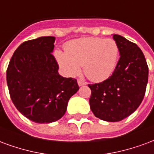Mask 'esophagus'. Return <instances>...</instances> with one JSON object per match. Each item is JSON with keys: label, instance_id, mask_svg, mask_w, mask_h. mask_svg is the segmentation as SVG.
<instances>
[{"label": "esophagus", "instance_id": "obj_1", "mask_svg": "<svg viewBox=\"0 0 154 154\" xmlns=\"http://www.w3.org/2000/svg\"><path fill=\"white\" fill-rule=\"evenodd\" d=\"M78 85H79V86H83V85H86V82L83 81V80H81V79H79Z\"/></svg>", "mask_w": 154, "mask_h": 154}]
</instances>
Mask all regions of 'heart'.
I'll return each instance as SVG.
<instances>
[{"instance_id": "obj_1", "label": "heart", "mask_w": 154, "mask_h": 154, "mask_svg": "<svg viewBox=\"0 0 154 154\" xmlns=\"http://www.w3.org/2000/svg\"><path fill=\"white\" fill-rule=\"evenodd\" d=\"M120 55L117 42L112 38H83L67 42L65 52H54L64 75L74 77L80 71L90 80L99 82L109 78L115 71Z\"/></svg>"}]
</instances>
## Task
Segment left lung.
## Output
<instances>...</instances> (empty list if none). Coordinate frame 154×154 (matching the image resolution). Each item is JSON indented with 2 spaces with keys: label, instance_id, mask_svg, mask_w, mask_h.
Returning <instances> with one entry per match:
<instances>
[{
  "label": "left lung",
  "instance_id": "1",
  "mask_svg": "<svg viewBox=\"0 0 154 154\" xmlns=\"http://www.w3.org/2000/svg\"><path fill=\"white\" fill-rule=\"evenodd\" d=\"M120 49L115 71L106 80L88 85L90 108L103 121L116 122L131 115L139 107L145 94L149 67L138 46L124 37L113 35Z\"/></svg>",
  "mask_w": 154,
  "mask_h": 154
}]
</instances>
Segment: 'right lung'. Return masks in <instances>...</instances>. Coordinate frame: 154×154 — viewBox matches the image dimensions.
Listing matches in <instances>:
<instances>
[{"mask_svg": "<svg viewBox=\"0 0 154 154\" xmlns=\"http://www.w3.org/2000/svg\"><path fill=\"white\" fill-rule=\"evenodd\" d=\"M55 37L23 42L6 70L11 100L22 115L36 123H51L66 113L68 101L79 90L75 79L64 78L52 55Z\"/></svg>", "mask_w": 154, "mask_h": 154, "instance_id": "1", "label": "right lung"}]
</instances>
